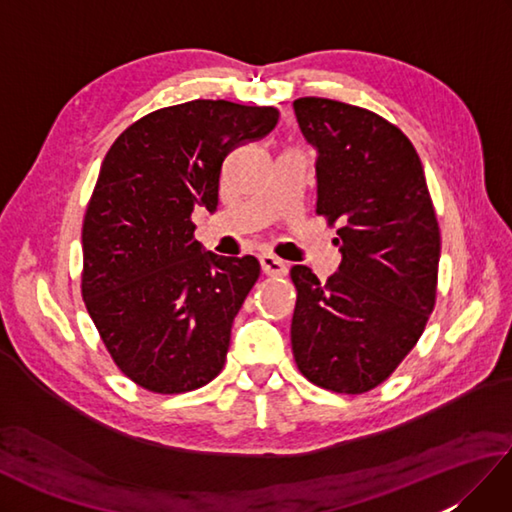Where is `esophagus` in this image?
<instances>
[{
	"label": "esophagus",
	"mask_w": 512,
	"mask_h": 512,
	"mask_svg": "<svg viewBox=\"0 0 512 512\" xmlns=\"http://www.w3.org/2000/svg\"><path fill=\"white\" fill-rule=\"evenodd\" d=\"M259 262H262L264 273L270 275V277H284L288 273L286 262H281V259L275 257V255H262V259H259Z\"/></svg>",
	"instance_id": "1"
}]
</instances>
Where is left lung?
<instances>
[{
    "label": "left lung",
    "mask_w": 512,
    "mask_h": 512,
    "mask_svg": "<svg viewBox=\"0 0 512 512\" xmlns=\"http://www.w3.org/2000/svg\"><path fill=\"white\" fill-rule=\"evenodd\" d=\"M317 149V213L336 228L341 266L325 284L292 266V354L310 383L365 394L418 343L436 306L440 228L411 140L363 107L303 96Z\"/></svg>",
    "instance_id": "8db88e82"
}]
</instances>
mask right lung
I'll list each match as a JSON object with an SVG mask.
<instances>
[{
  "mask_svg": "<svg viewBox=\"0 0 512 512\" xmlns=\"http://www.w3.org/2000/svg\"><path fill=\"white\" fill-rule=\"evenodd\" d=\"M277 121L275 107L198 99L143 116L107 151L83 220L81 292L138 387L184 394L222 372L262 268L253 255L204 253L191 213L217 209L224 158Z\"/></svg>",
  "mask_w": 512,
  "mask_h": 512,
  "instance_id": "obj_1",
  "label": "right lung"
}]
</instances>
